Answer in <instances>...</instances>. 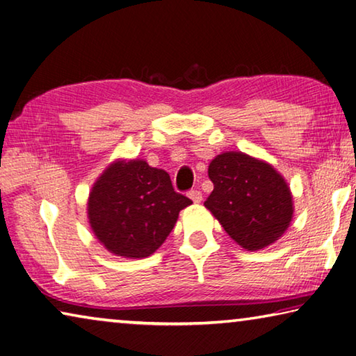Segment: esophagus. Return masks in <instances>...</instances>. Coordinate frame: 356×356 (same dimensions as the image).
Masks as SVG:
<instances>
[{
	"mask_svg": "<svg viewBox=\"0 0 356 356\" xmlns=\"http://www.w3.org/2000/svg\"><path fill=\"white\" fill-rule=\"evenodd\" d=\"M188 197L195 204H200L202 201V193L200 190H191L188 191Z\"/></svg>",
	"mask_w": 356,
	"mask_h": 356,
	"instance_id": "34e87169",
	"label": "esophagus"
}]
</instances>
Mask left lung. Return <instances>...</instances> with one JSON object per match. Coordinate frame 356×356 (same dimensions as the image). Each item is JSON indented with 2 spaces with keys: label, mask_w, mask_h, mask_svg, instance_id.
Here are the masks:
<instances>
[{
  "label": "left lung",
  "mask_w": 356,
  "mask_h": 356,
  "mask_svg": "<svg viewBox=\"0 0 356 356\" xmlns=\"http://www.w3.org/2000/svg\"><path fill=\"white\" fill-rule=\"evenodd\" d=\"M213 191L204 202L234 242L246 251L275 243L293 215L292 193L267 161L243 152H222L209 165Z\"/></svg>",
  "instance_id": "8db88e82"
}]
</instances>
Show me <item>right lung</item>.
<instances>
[{"instance_id": "obj_1", "label": "right lung", "mask_w": 356, "mask_h": 356, "mask_svg": "<svg viewBox=\"0 0 356 356\" xmlns=\"http://www.w3.org/2000/svg\"><path fill=\"white\" fill-rule=\"evenodd\" d=\"M191 200L176 193L170 174L144 160H116L95 180L88 218L113 254L147 257L160 248Z\"/></svg>"}]
</instances>
